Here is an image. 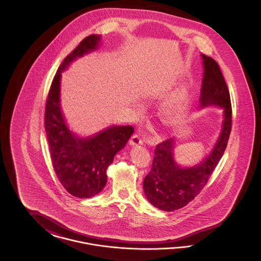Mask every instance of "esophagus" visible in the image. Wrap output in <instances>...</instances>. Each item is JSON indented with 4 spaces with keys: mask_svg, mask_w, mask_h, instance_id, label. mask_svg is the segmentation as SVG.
Returning <instances> with one entry per match:
<instances>
[{
    "mask_svg": "<svg viewBox=\"0 0 261 261\" xmlns=\"http://www.w3.org/2000/svg\"><path fill=\"white\" fill-rule=\"evenodd\" d=\"M131 146H139V145H143V140L141 139L140 135L138 134H134L133 136L131 137L130 139V143H129Z\"/></svg>",
    "mask_w": 261,
    "mask_h": 261,
    "instance_id": "34e87169",
    "label": "esophagus"
}]
</instances>
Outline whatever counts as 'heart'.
<instances>
[{
	"label": "heart",
	"instance_id": "obj_1",
	"mask_svg": "<svg viewBox=\"0 0 261 261\" xmlns=\"http://www.w3.org/2000/svg\"><path fill=\"white\" fill-rule=\"evenodd\" d=\"M189 105V92L186 88L178 89L167 99L163 108V116L169 123H176L182 119Z\"/></svg>",
	"mask_w": 261,
	"mask_h": 261
}]
</instances>
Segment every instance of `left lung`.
<instances>
[{"label":"left lung","instance_id":"obj_1","mask_svg":"<svg viewBox=\"0 0 261 261\" xmlns=\"http://www.w3.org/2000/svg\"><path fill=\"white\" fill-rule=\"evenodd\" d=\"M201 59L203 77L199 110L208 107L223 109L221 130L211 153L193 166L184 167L175 161V137L156 146L151 170L145 177L143 187L148 200L161 211H177L184 207L199 195L221 160L230 136L232 108L223 74L219 65L212 58L201 54Z\"/></svg>","mask_w":261,"mask_h":261}]
</instances>
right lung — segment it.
<instances>
[{"label":"right lung","mask_w":261,"mask_h":261,"mask_svg":"<svg viewBox=\"0 0 261 261\" xmlns=\"http://www.w3.org/2000/svg\"><path fill=\"white\" fill-rule=\"evenodd\" d=\"M99 35H90L62 62L54 77L45 112V130L55 172L73 197L89 199L107 184V169L134 132L132 126L111 125L91 136L79 137L69 129L61 108L62 72L77 58L96 50Z\"/></svg>","instance_id":"add662e5"}]
</instances>
